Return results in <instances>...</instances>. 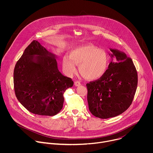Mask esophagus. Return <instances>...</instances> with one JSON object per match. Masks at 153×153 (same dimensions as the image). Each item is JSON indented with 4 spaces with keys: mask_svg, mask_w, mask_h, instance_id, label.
I'll return each mask as SVG.
<instances>
[{
    "mask_svg": "<svg viewBox=\"0 0 153 153\" xmlns=\"http://www.w3.org/2000/svg\"><path fill=\"white\" fill-rule=\"evenodd\" d=\"M74 85L75 86H80L81 85L80 83L79 82H75L74 83Z\"/></svg>",
    "mask_w": 153,
    "mask_h": 153,
    "instance_id": "1",
    "label": "esophagus"
}]
</instances>
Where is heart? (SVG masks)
Instances as JSON below:
<instances>
[{
    "instance_id": "b5f03b06",
    "label": "heart",
    "mask_w": 153,
    "mask_h": 153,
    "mask_svg": "<svg viewBox=\"0 0 153 153\" xmlns=\"http://www.w3.org/2000/svg\"><path fill=\"white\" fill-rule=\"evenodd\" d=\"M108 60L103 50L93 46H85L73 50L62 60L65 73L69 77L77 73L76 65H79L80 74L86 79L96 80L102 78L108 68Z\"/></svg>"
}]
</instances>
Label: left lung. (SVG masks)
I'll use <instances>...</instances> for the list:
<instances>
[{"label":"left lung","instance_id":"left-lung-1","mask_svg":"<svg viewBox=\"0 0 153 153\" xmlns=\"http://www.w3.org/2000/svg\"><path fill=\"white\" fill-rule=\"evenodd\" d=\"M111 62L104 76L86 84L89 110L100 119L114 117L131 104L137 86V73L132 59L117 49L110 48ZM117 61L113 62V58Z\"/></svg>","mask_w":153,"mask_h":153}]
</instances>
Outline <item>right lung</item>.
Listing matches in <instances>:
<instances>
[{"mask_svg":"<svg viewBox=\"0 0 153 153\" xmlns=\"http://www.w3.org/2000/svg\"><path fill=\"white\" fill-rule=\"evenodd\" d=\"M58 56L33 40L17 62L14 88L17 100L30 112L54 116L62 109L63 96L73 85L58 70Z\"/></svg>","mask_w":153,"mask_h":153,"instance_id":"add662e5","label":"right lung"}]
</instances>
